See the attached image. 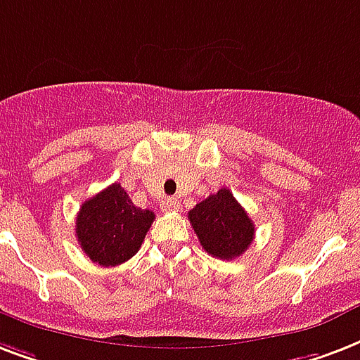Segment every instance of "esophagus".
Segmentation results:
<instances>
[{"instance_id":"esophagus-1","label":"esophagus","mask_w":360,"mask_h":360,"mask_svg":"<svg viewBox=\"0 0 360 360\" xmlns=\"http://www.w3.org/2000/svg\"><path fill=\"white\" fill-rule=\"evenodd\" d=\"M162 210L164 211H177L179 210V200L177 198H166L162 200Z\"/></svg>"}]
</instances>
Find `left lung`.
<instances>
[{"label":"left lung","mask_w":360,"mask_h":360,"mask_svg":"<svg viewBox=\"0 0 360 360\" xmlns=\"http://www.w3.org/2000/svg\"><path fill=\"white\" fill-rule=\"evenodd\" d=\"M194 234L205 253L232 260L245 253L255 238V224L229 188H221L188 211Z\"/></svg>","instance_id":"obj_1"}]
</instances>
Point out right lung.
<instances>
[{
	"mask_svg": "<svg viewBox=\"0 0 360 360\" xmlns=\"http://www.w3.org/2000/svg\"><path fill=\"white\" fill-rule=\"evenodd\" d=\"M153 221V211L136 207L120 183H113L81 205L75 234L92 262L119 266L139 251Z\"/></svg>",
	"mask_w": 360,
	"mask_h": 360,
	"instance_id": "1",
	"label": "right lung"
}]
</instances>
